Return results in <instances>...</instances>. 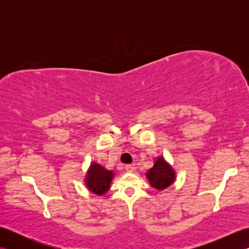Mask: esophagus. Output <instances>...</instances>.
<instances>
[{"mask_svg": "<svg viewBox=\"0 0 249 249\" xmlns=\"http://www.w3.org/2000/svg\"><path fill=\"white\" fill-rule=\"evenodd\" d=\"M125 169H126V171L129 172V173H131V172H134V171H135V167H134L133 165H127V166L125 167Z\"/></svg>", "mask_w": 249, "mask_h": 249, "instance_id": "obj_1", "label": "esophagus"}]
</instances>
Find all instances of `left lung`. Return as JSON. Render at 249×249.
<instances>
[{
    "instance_id": "obj_1",
    "label": "left lung",
    "mask_w": 249,
    "mask_h": 249,
    "mask_svg": "<svg viewBox=\"0 0 249 249\" xmlns=\"http://www.w3.org/2000/svg\"><path fill=\"white\" fill-rule=\"evenodd\" d=\"M145 176L151 186L158 190H163L170 186L177 178L172 166L162 156L156 158L154 166L147 170Z\"/></svg>"
}]
</instances>
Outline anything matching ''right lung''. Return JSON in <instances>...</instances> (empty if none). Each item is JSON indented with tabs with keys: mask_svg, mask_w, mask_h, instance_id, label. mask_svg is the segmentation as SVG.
Listing matches in <instances>:
<instances>
[{
	"mask_svg": "<svg viewBox=\"0 0 249 249\" xmlns=\"http://www.w3.org/2000/svg\"><path fill=\"white\" fill-rule=\"evenodd\" d=\"M113 178V171L108 170L97 162H91L84 178V184L91 193L103 196L110 189Z\"/></svg>",
	"mask_w": 249,
	"mask_h": 249,
	"instance_id": "obj_1",
	"label": "right lung"
}]
</instances>
